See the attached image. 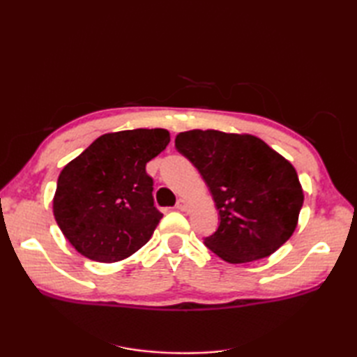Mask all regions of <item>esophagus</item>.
Here are the masks:
<instances>
[{"instance_id":"obj_1","label":"esophagus","mask_w":357,"mask_h":357,"mask_svg":"<svg viewBox=\"0 0 357 357\" xmlns=\"http://www.w3.org/2000/svg\"><path fill=\"white\" fill-rule=\"evenodd\" d=\"M176 208L181 211H185L188 208V202L185 199H178L176 202Z\"/></svg>"}]
</instances>
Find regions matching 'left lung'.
I'll list each match as a JSON object with an SVG mask.
<instances>
[{
  "label": "left lung",
  "mask_w": 357,
  "mask_h": 357,
  "mask_svg": "<svg viewBox=\"0 0 357 357\" xmlns=\"http://www.w3.org/2000/svg\"><path fill=\"white\" fill-rule=\"evenodd\" d=\"M174 147L190 161L213 196L218 230L204 239L230 264L267 257L298 225L304 193L285 158L252 135L183 132Z\"/></svg>",
  "instance_id": "left-lung-1"
}]
</instances>
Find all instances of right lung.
Here are the masks:
<instances>
[{
	"mask_svg": "<svg viewBox=\"0 0 357 357\" xmlns=\"http://www.w3.org/2000/svg\"><path fill=\"white\" fill-rule=\"evenodd\" d=\"M170 142L164 128L105 133L59 173L53 215L77 252L116 262L146 245L162 213L146 164Z\"/></svg>",
	"mask_w": 357,
	"mask_h": 357,
	"instance_id": "1",
	"label": "right lung"
}]
</instances>
